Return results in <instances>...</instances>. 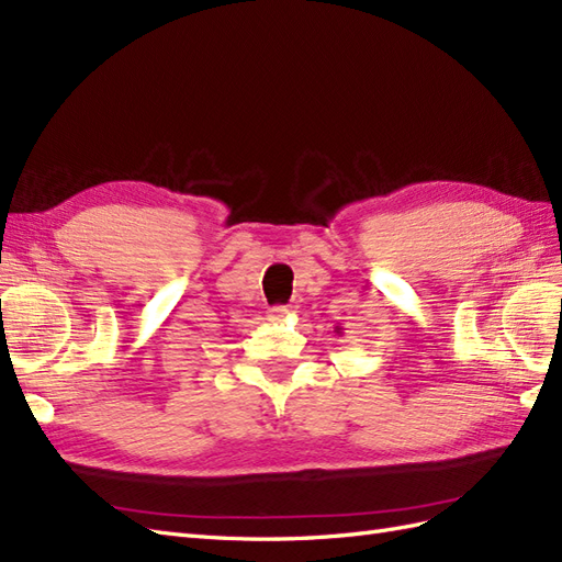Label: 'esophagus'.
<instances>
[{"instance_id": "obj_1", "label": "esophagus", "mask_w": 562, "mask_h": 562, "mask_svg": "<svg viewBox=\"0 0 562 562\" xmlns=\"http://www.w3.org/2000/svg\"><path fill=\"white\" fill-rule=\"evenodd\" d=\"M290 308H284V306H276V308H270L268 311V321H272V323H282V321H286L290 318Z\"/></svg>"}]
</instances>
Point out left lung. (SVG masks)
Instances as JSON below:
<instances>
[{
    "instance_id": "obj_1",
    "label": "left lung",
    "mask_w": 562,
    "mask_h": 562,
    "mask_svg": "<svg viewBox=\"0 0 562 562\" xmlns=\"http://www.w3.org/2000/svg\"><path fill=\"white\" fill-rule=\"evenodd\" d=\"M339 329H341V327H337V333H339Z\"/></svg>"
}]
</instances>
